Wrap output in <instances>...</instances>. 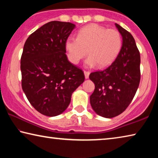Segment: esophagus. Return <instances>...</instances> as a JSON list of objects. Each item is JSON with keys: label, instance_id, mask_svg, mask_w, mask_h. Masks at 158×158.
<instances>
[{"label": "esophagus", "instance_id": "obj_1", "mask_svg": "<svg viewBox=\"0 0 158 158\" xmlns=\"http://www.w3.org/2000/svg\"><path fill=\"white\" fill-rule=\"evenodd\" d=\"M89 74H90V72H89V71H84V75H85V79H89Z\"/></svg>", "mask_w": 158, "mask_h": 158}]
</instances>
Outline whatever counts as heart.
I'll return each instance as SVG.
<instances>
[{"label": "heart", "mask_w": 158, "mask_h": 158, "mask_svg": "<svg viewBox=\"0 0 158 158\" xmlns=\"http://www.w3.org/2000/svg\"><path fill=\"white\" fill-rule=\"evenodd\" d=\"M122 44V36L118 31L90 24L80 29L77 37L69 36L65 46L69 60L73 63L78 64L88 51L89 56L85 64L89 67L98 65L99 68H105L116 59Z\"/></svg>", "instance_id": "obj_1"}]
</instances>
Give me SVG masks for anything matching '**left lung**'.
<instances>
[{"instance_id":"8db88e82","label":"left lung","mask_w":158,"mask_h":158,"mask_svg":"<svg viewBox=\"0 0 158 158\" xmlns=\"http://www.w3.org/2000/svg\"><path fill=\"white\" fill-rule=\"evenodd\" d=\"M123 37L122 48L106 69L90 74L95 90L90 97L93 110L100 116L113 118L122 114L136 94L141 79L140 53L129 32L116 23Z\"/></svg>"}]
</instances>
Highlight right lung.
I'll list each match as a JSON object with an SVG mask.
<instances>
[{
    "label": "right lung",
    "instance_id": "add662e5",
    "mask_svg": "<svg viewBox=\"0 0 158 158\" xmlns=\"http://www.w3.org/2000/svg\"><path fill=\"white\" fill-rule=\"evenodd\" d=\"M75 25L53 21L30 35L21 57V86L31 105L47 116L65 110L84 72L69 62L65 41Z\"/></svg>",
    "mask_w": 158,
    "mask_h": 158
}]
</instances>
